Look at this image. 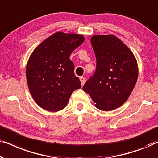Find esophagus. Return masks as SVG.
Returning <instances> with one entry per match:
<instances>
[{
  "instance_id": "34e87169",
  "label": "esophagus",
  "mask_w": 158,
  "mask_h": 158,
  "mask_svg": "<svg viewBox=\"0 0 158 158\" xmlns=\"http://www.w3.org/2000/svg\"><path fill=\"white\" fill-rule=\"evenodd\" d=\"M80 81L81 82V85H83L85 83V77H80Z\"/></svg>"
}]
</instances>
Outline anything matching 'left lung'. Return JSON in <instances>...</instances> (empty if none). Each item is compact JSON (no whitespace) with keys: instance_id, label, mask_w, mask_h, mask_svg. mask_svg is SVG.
Here are the masks:
<instances>
[{"instance_id":"1","label":"left lung","mask_w":158,"mask_h":158,"mask_svg":"<svg viewBox=\"0 0 158 158\" xmlns=\"http://www.w3.org/2000/svg\"><path fill=\"white\" fill-rule=\"evenodd\" d=\"M90 42L96 57L94 74L83 87L101 111L124 104L138 77L137 62L130 49L114 35L94 36Z\"/></svg>"}]
</instances>
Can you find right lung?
<instances>
[{"instance_id":"add662e5","label":"right lung","mask_w":158,"mask_h":158,"mask_svg":"<svg viewBox=\"0 0 158 158\" xmlns=\"http://www.w3.org/2000/svg\"><path fill=\"white\" fill-rule=\"evenodd\" d=\"M83 42L81 34L57 32L32 52L26 70L27 83L34 100L41 108L60 111L67 106L72 93L81 88L69 57Z\"/></svg>"}]
</instances>
